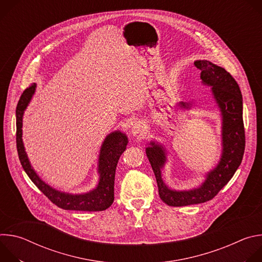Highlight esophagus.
I'll return each instance as SVG.
<instances>
[{
	"mask_svg": "<svg viewBox=\"0 0 262 262\" xmlns=\"http://www.w3.org/2000/svg\"><path fill=\"white\" fill-rule=\"evenodd\" d=\"M143 133H144V124H143V122H141V121L136 122L133 125V127H132V135L134 137H138V136H141Z\"/></svg>",
	"mask_w": 262,
	"mask_h": 262,
	"instance_id": "obj_1",
	"label": "esophagus"
}]
</instances>
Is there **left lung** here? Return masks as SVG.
Returning a JSON list of instances; mask_svg holds the SVG:
<instances>
[{"label":"left lung","instance_id":"8db88e82","mask_svg":"<svg viewBox=\"0 0 262 262\" xmlns=\"http://www.w3.org/2000/svg\"><path fill=\"white\" fill-rule=\"evenodd\" d=\"M195 66L201 70L202 84L211 87V94L222 115V155L216 167L206 174L199 188L189 191H175L168 188L162 178V169L166 163L165 148L150 142L146 155L155 172L159 195L170 206H186L211 200L232 178L239 167L245 152V127L243 121V96L238 84L231 74L207 60H197ZM182 107L191 104L180 102Z\"/></svg>","mask_w":262,"mask_h":262}]
</instances>
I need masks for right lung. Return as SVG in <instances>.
I'll return each mask as SVG.
<instances>
[{
	"label": "right lung",
	"mask_w": 262,
	"mask_h": 262,
	"mask_svg": "<svg viewBox=\"0 0 262 262\" xmlns=\"http://www.w3.org/2000/svg\"><path fill=\"white\" fill-rule=\"evenodd\" d=\"M36 84L29 86L21 94L16 106V147L20 164L38 188L55 205L65 210L81 211H101L108 208L114 202V181L115 172L120 156L125 150L128 143L125 134L120 130L111 133L104 139L98 158L99 181L95 189L85 194H69L53 189L47 184L32 168L23 143V116L33 94L35 93Z\"/></svg>",
	"instance_id": "1"
}]
</instances>
